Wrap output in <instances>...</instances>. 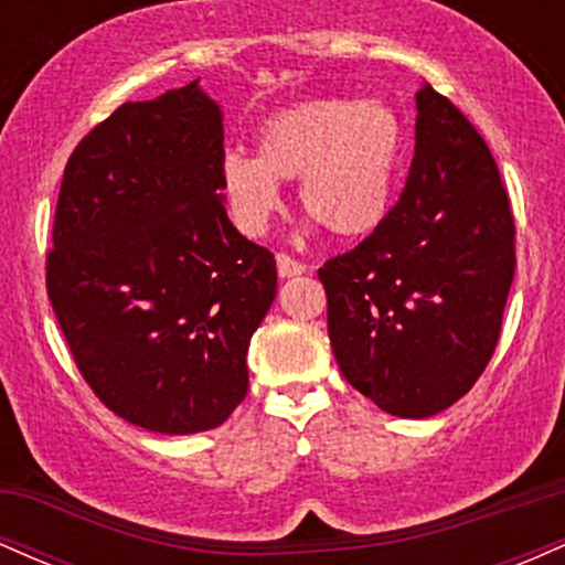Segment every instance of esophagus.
<instances>
[{"label":"esophagus","instance_id":"1","mask_svg":"<svg viewBox=\"0 0 565 565\" xmlns=\"http://www.w3.org/2000/svg\"><path fill=\"white\" fill-rule=\"evenodd\" d=\"M276 268H278V276H281V278H291V276L305 274V265L300 260H295V257H289V255H278L276 257Z\"/></svg>","mask_w":565,"mask_h":565}]
</instances>
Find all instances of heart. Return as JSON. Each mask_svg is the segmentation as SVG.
<instances>
[{
	"mask_svg": "<svg viewBox=\"0 0 565 565\" xmlns=\"http://www.w3.org/2000/svg\"><path fill=\"white\" fill-rule=\"evenodd\" d=\"M408 132L385 100L329 97L270 114L257 129V157L228 153L220 172L228 215L260 238L281 210L276 180H300L297 199L337 238H364L385 223Z\"/></svg>",
	"mask_w": 565,
	"mask_h": 565,
	"instance_id": "b5f03b06",
	"label": "heart"
}]
</instances>
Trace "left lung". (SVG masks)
I'll return each instance as SVG.
<instances>
[{"instance_id":"obj_1","label":"left lung","mask_w":565,"mask_h":565,"mask_svg":"<svg viewBox=\"0 0 565 565\" xmlns=\"http://www.w3.org/2000/svg\"><path fill=\"white\" fill-rule=\"evenodd\" d=\"M398 204L319 268L342 377L382 412L425 419L476 385L515 276L510 199L476 127L430 84Z\"/></svg>"}]
</instances>
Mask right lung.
I'll return each mask as SVG.
<instances>
[{
    "mask_svg": "<svg viewBox=\"0 0 565 565\" xmlns=\"http://www.w3.org/2000/svg\"><path fill=\"white\" fill-rule=\"evenodd\" d=\"M223 111L199 79L125 103L71 153L47 295L93 393L167 436L212 430L249 387L276 260L223 204Z\"/></svg>",
    "mask_w": 565,
    "mask_h": 565,
    "instance_id": "obj_1",
    "label": "right lung"
}]
</instances>
